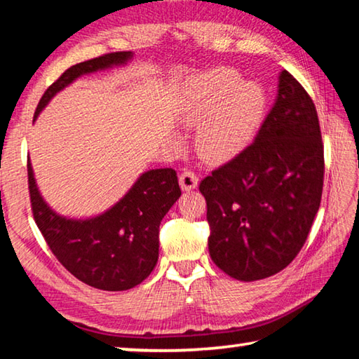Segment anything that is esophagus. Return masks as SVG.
Listing matches in <instances>:
<instances>
[{"label": "esophagus", "mask_w": 359, "mask_h": 359, "mask_svg": "<svg viewBox=\"0 0 359 359\" xmlns=\"http://www.w3.org/2000/svg\"><path fill=\"white\" fill-rule=\"evenodd\" d=\"M179 182H180V187L182 190L185 191H190L193 190V188L198 187V175L194 171H191V169H184V171L180 172V177H179Z\"/></svg>", "instance_id": "1"}]
</instances>
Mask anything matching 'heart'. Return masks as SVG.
Returning <instances> with one entry per match:
<instances>
[{"instance_id":"obj_1","label":"heart","mask_w":359,"mask_h":359,"mask_svg":"<svg viewBox=\"0 0 359 359\" xmlns=\"http://www.w3.org/2000/svg\"><path fill=\"white\" fill-rule=\"evenodd\" d=\"M239 81L234 69H212L194 79L187 96L184 120L188 125L205 120L198 131V149L212 160L238 154L263 115V90Z\"/></svg>"}]
</instances>
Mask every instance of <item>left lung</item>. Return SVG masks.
I'll use <instances>...</instances> for the list:
<instances>
[{
  "instance_id": "obj_1",
  "label": "left lung",
  "mask_w": 359,
  "mask_h": 359,
  "mask_svg": "<svg viewBox=\"0 0 359 359\" xmlns=\"http://www.w3.org/2000/svg\"><path fill=\"white\" fill-rule=\"evenodd\" d=\"M323 177L317 109L283 69L277 100L255 141L199 184L208 203L212 261L244 282L285 269L311 233Z\"/></svg>"
}]
</instances>
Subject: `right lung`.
<instances>
[{
  "instance_id": "right-lung-1",
  "label": "right lung",
  "mask_w": 359,
  "mask_h": 359,
  "mask_svg": "<svg viewBox=\"0 0 359 359\" xmlns=\"http://www.w3.org/2000/svg\"><path fill=\"white\" fill-rule=\"evenodd\" d=\"M130 57V52H112L71 66L42 95L34 118L76 77L125 63ZM27 169L34 222L48 248L72 276L106 291L130 290L150 276L158 261L160 223L182 194L172 168L142 174L120 203L90 220H68L48 209L29 163Z\"/></svg>"
}]
</instances>
